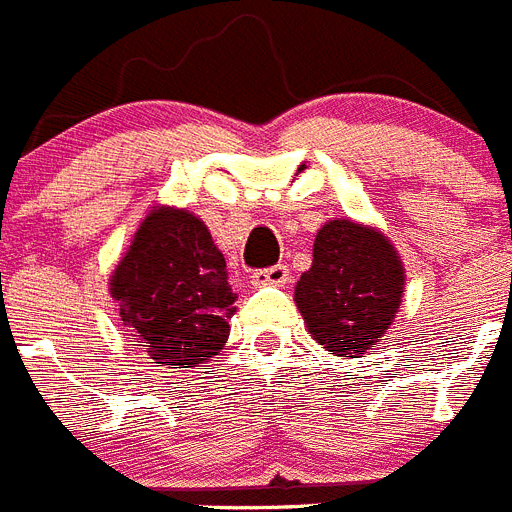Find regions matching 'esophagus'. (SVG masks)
Here are the masks:
<instances>
[{"label":"esophagus","mask_w":512,"mask_h":512,"mask_svg":"<svg viewBox=\"0 0 512 512\" xmlns=\"http://www.w3.org/2000/svg\"><path fill=\"white\" fill-rule=\"evenodd\" d=\"M288 268L286 265H273V268L255 270L252 273V286H286Z\"/></svg>","instance_id":"esophagus-1"}]
</instances>
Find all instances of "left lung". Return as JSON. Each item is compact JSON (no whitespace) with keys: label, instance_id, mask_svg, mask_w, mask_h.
Segmentation results:
<instances>
[{"label":"left lung","instance_id":"8db88e82","mask_svg":"<svg viewBox=\"0 0 512 512\" xmlns=\"http://www.w3.org/2000/svg\"><path fill=\"white\" fill-rule=\"evenodd\" d=\"M311 268L296 283L293 301L311 340L342 358H361L397 319L404 265L379 229L332 219L317 231Z\"/></svg>","mask_w":512,"mask_h":512}]
</instances>
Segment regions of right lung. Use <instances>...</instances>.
I'll return each mask as SVG.
<instances>
[{
    "label": "right lung",
    "instance_id": "1",
    "mask_svg": "<svg viewBox=\"0 0 512 512\" xmlns=\"http://www.w3.org/2000/svg\"><path fill=\"white\" fill-rule=\"evenodd\" d=\"M131 340L167 368H195L224 350L237 293L226 260L195 213L154 206L110 273Z\"/></svg>",
    "mask_w": 512,
    "mask_h": 512
}]
</instances>
